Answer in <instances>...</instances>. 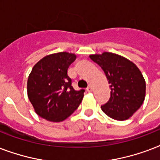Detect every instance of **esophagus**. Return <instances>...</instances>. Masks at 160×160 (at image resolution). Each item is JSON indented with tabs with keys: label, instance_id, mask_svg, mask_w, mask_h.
Wrapping results in <instances>:
<instances>
[{
	"label": "esophagus",
	"instance_id": "esophagus-1",
	"mask_svg": "<svg viewBox=\"0 0 160 160\" xmlns=\"http://www.w3.org/2000/svg\"><path fill=\"white\" fill-rule=\"evenodd\" d=\"M93 90V87L91 85H89V86L87 87V91L88 92H91Z\"/></svg>",
	"mask_w": 160,
	"mask_h": 160
}]
</instances>
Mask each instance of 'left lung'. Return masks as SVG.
Listing matches in <instances>:
<instances>
[{"mask_svg":"<svg viewBox=\"0 0 160 160\" xmlns=\"http://www.w3.org/2000/svg\"><path fill=\"white\" fill-rule=\"evenodd\" d=\"M90 58L104 70L110 88L109 101L101 109L115 120H126L140 108L146 84L137 65L124 56L111 53L90 55Z\"/></svg>","mask_w":160,"mask_h":160,"instance_id":"left-lung-1","label":"left lung"}]
</instances>
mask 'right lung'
Returning <instances> with one entry per match:
<instances>
[{"mask_svg": "<svg viewBox=\"0 0 160 160\" xmlns=\"http://www.w3.org/2000/svg\"><path fill=\"white\" fill-rule=\"evenodd\" d=\"M74 53L59 52L43 57L34 65L27 80V95L39 116L61 122L77 109L85 90H74L67 70Z\"/></svg>", "mask_w": 160, "mask_h": 160, "instance_id": "obj_1", "label": "right lung"}]
</instances>
